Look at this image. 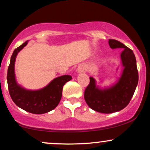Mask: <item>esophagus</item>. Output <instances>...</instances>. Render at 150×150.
I'll return each mask as SVG.
<instances>
[{
    "label": "esophagus",
    "mask_w": 150,
    "mask_h": 150,
    "mask_svg": "<svg viewBox=\"0 0 150 150\" xmlns=\"http://www.w3.org/2000/svg\"><path fill=\"white\" fill-rule=\"evenodd\" d=\"M77 70H78L79 72H82L83 70H84V68H83L82 66H79V67L77 68Z\"/></svg>",
    "instance_id": "1"
}]
</instances>
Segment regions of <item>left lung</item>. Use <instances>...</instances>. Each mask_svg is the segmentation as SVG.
<instances>
[{
    "label": "left lung",
    "instance_id": "8db88e82",
    "mask_svg": "<svg viewBox=\"0 0 150 150\" xmlns=\"http://www.w3.org/2000/svg\"><path fill=\"white\" fill-rule=\"evenodd\" d=\"M112 49L122 48L121 54L124 70L115 85L107 89H98L95 80L90 77L89 85L84 91V100L89 107L101 113H112L127 107L132 98L138 82L136 59L132 50L123 43L114 39L109 40Z\"/></svg>",
    "mask_w": 150,
    "mask_h": 150
}]
</instances>
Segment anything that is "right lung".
Instances as JSON below:
<instances>
[{"label": "right lung", "instance_id": "add662e5", "mask_svg": "<svg viewBox=\"0 0 150 150\" xmlns=\"http://www.w3.org/2000/svg\"><path fill=\"white\" fill-rule=\"evenodd\" d=\"M23 43L14 50L8 69L7 80L12 100L18 107L33 114H44L58 105L62 96L63 86L72 79L70 75L57 77L47 86L38 91H28L18 85L14 76V62L18 52L27 45Z\"/></svg>", "mask_w": 150, "mask_h": 150}]
</instances>
